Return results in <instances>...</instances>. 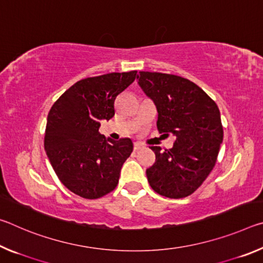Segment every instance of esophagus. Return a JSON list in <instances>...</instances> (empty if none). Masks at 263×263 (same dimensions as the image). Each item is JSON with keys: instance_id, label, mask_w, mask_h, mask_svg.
Here are the masks:
<instances>
[{"instance_id": "obj_1", "label": "esophagus", "mask_w": 263, "mask_h": 263, "mask_svg": "<svg viewBox=\"0 0 263 263\" xmlns=\"http://www.w3.org/2000/svg\"><path fill=\"white\" fill-rule=\"evenodd\" d=\"M133 147H135V151H139V149H141V148H144L145 146L141 144V142H135V146H133Z\"/></svg>"}]
</instances>
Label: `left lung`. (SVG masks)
<instances>
[{
  "label": "left lung",
  "mask_w": 263,
  "mask_h": 263,
  "mask_svg": "<svg viewBox=\"0 0 263 263\" xmlns=\"http://www.w3.org/2000/svg\"><path fill=\"white\" fill-rule=\"evenodd\" d=\"M137 80L157 106L159 132L176 137L172 148L151 147L155 162L146 169L149 185L164 197H186L201 186L216 164L224 136L219 109L188 79L139 72Z\"/></svg>",
  "instance_id": "8db88e82"
}]
</instances>
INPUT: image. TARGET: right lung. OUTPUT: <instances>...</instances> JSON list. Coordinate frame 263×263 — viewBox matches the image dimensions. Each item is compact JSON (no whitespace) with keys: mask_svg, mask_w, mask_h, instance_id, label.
I'll return each mask as SVG.
<instances>
[{"mask_svg":"<svg viewBox=\"0 0 263 263\" xmlns=\"http://www.w3.org/2000/svg\"><path fill=\"white\" fill-rule=\"evenodd\" d=\"M136 77L131 70L80 80L48 112L44 139L48 160L61 183L80 197H103L118 184L132 140L106 139L99 132L100 121L114 117L116 97Z\"/></svg>","mask_w":263,"mask_h":263,"instance_id":"add662e5","label":"right lung"}]
</instances>
